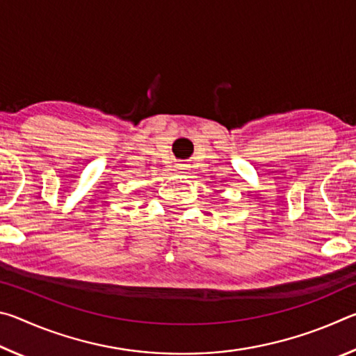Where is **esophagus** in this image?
<instances>
[{"label":"esophagus","mask_w":356,"mask_h":356,"mask_svg":"<svg viewBox=\"0 0 356 356\" xmlns=\"http://www.w3.org/2000/svg\"><path fill=\"white\" fill-rule=\"evenodd\" d=\"M176 172L179 174V176H186V174H188L190 171H188V166L186 165H177V168H176Z\"/></svg>","instance_id":"obj_1"}]
</instances>
